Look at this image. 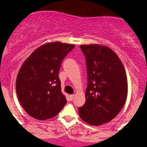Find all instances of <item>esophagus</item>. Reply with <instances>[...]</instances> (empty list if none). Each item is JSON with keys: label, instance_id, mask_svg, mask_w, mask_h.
<instances>
[{"label": "esophagus", "instance_id": "1", "mask_svg": "<svg viewBox=\"0 0 147 147\" xmlns=\"http://www.w3.org/2000/svg\"><path fill=\"white\" fill-rule=\"evenodd\" d=\"M74 98V95H69V100H72Z\"/></svg>", "mask_w": 147, "mask_h": 147}]
</instances>
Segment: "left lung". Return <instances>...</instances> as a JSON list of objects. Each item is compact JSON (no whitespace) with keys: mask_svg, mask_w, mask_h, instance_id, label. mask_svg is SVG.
<instances>
[{"mask_svg":"<svg viewBox=\"0 0 147 147\" xmlns=\"http://www.w3.org/2000/svg\"><path fill=\"white\" fill-rule=\"evenodd\" d=\"M86 60V101L79 116L91 125L109 122L119 114L127 95V81L122 62L109 47L81 45Z\"/></svg>","mask_w":147,"mask_h":147,"instance_id":"obj_1","label":"left lung"}]
</instances>
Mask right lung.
<instances>
[{"label": "right lung", "instance_id": "add662e5", "mask_svg": "<svg viewBox=\"0 0 147 147\" xmlns=\"http://www.w3.org/2000/svg\"><path fill=\"white\" fill-rule=\"evenodd\" d=\"M73 44L53 42L42 45L24 62L17 75L16 91L25 111L39 120L58 114L67 100L63 95L59 70Z\"/></svg>", "mask_w": 147, "mask_h": 147}]
</instances>
